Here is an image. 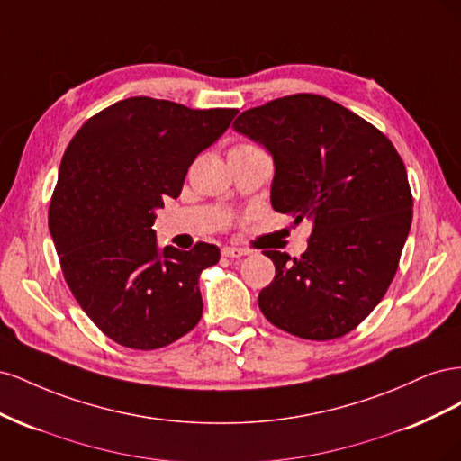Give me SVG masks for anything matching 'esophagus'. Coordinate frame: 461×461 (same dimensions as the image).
<instances>
[{
	"instance_id": "obj_1",
	"label": "esophagus",
	"mask_w": 461,
	"mask_h": 461,
	"mask_svg": "<svg viewBox=\"0 0 461 461\" xmlns=\"http://www.w3.org/2000/svg\"><path fill=\"white\" fill-rule=\"evenodd\" d=\"M222 252V256L225 258H242V256H246L248 252L246 249H242V248H234V246H225L221 249Z\"/></svg>"
}]
</instances>
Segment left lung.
<instances>
[{
    "label": "left lung",
    "mask_w": 461,
    "mask_h": 461,
    "mask_svg": "<svg viewBox=\"0 0 461 461\" xmlns=\"http://www.w3.org/2000/svg\"><path fill=\"white\" fill-rule=\"evenodd\" d=\"M232 129L271 153L275 212L313 225L302 258L265 252L276 273L259 310L300 339L344 337L383 300L410 234L413 200L396 148L315 94L248 109Z\"/></svg>",
    "instance_id": "8db88e82"
}]
</instances>
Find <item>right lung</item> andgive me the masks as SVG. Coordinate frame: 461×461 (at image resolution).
Listing matches in <instances>:
<instances>
[{
    "instance_id": "add662e5",
    "label": "right lung",
    "mask_w": 461,
    "mask_h": 461,
    "mask_svg": "<svg viewBox=\"0 0 461 461\" xmlns=\"http://www.w3.org/2000/svg\"><path fill=\"white\" fill-rule=\"evenodd\" d=\"M236 113L138 95L88 119L67 146L50 232L78 305L117 344L156 350L198 325L200 275L219 248L159 249L151 225Z\"/></svg>"
}]
</instances>
